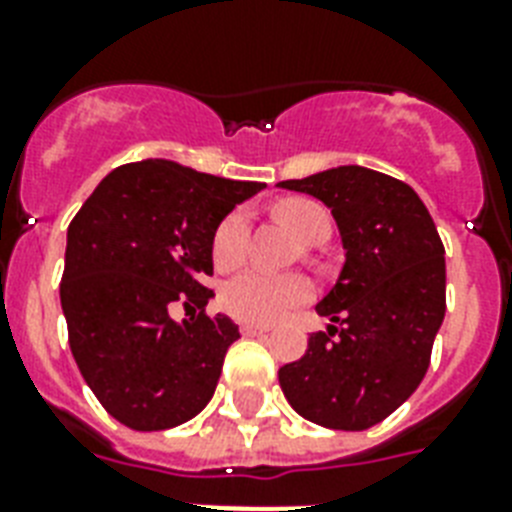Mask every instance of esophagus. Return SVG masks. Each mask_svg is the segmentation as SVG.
<instances>
[{
	"mask_svg": "<svg viewBox=\"0 0 512 512\" xmlns=\"http://www.w3.org/2000/svg\"><path fill=\"white\" fill-rule=\"evenodd\" d=\"M265 332H271L268 324H249V321L241 324V335L244 337H257V335H265Z\"/></svg>",
	"mask_w": 512,
	"mask_h": 512,
	"instance_id": "34e87169",
	"label": "esophagus"
}]
</instances>
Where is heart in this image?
Listing matches in <instances>:
<instances>
[{"instance_id": "1", "label": "heart", "mask_w": 512, "mask_h": 512, "mask_svg": "<svg viewBox=\"0 0 512 512\" xmlns=\"http://www.w3.org/2000/svg\"><path fill=\"white\" fill-rule=\"evenodd\" d=\"M273 215L300 236L305 244H321L332 231L329 212L311 199H284L273 207ZM249 217L244 209H233L217 223L212 233V263L217 271H231L247 255ZM311 295V284L303 276L247 271L231 279L220 292V303L233 319L273 324L284 319Z\"/></svg>"}]
</instances>
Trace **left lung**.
Wrapping results in <instances>:
<instances>
[{"label": "left lung", "instance_id": "8db88e82", "mask_svg": "<svg viewBox=\"0 0 512 512\" xmlns=\"http://www.w3.org/2000/svg\"><path fill=\"white\" fill-rule=\"evenodd\" d=\"M332 209L345 265L316 305L332 324L303 358L279 369L300 417L332 430H366L422 382L446 313L444 244L406 183L358 164L284 180Z\"/></svg>", "mask_w": 512, "mask_h": 512}]
</instances>
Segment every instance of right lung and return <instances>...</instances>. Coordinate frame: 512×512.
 <instances>
[{"label":"right lung","mask_w":512,"mask_h":512,"mask_svg":"<svg viewBox=\"0 0 512 512\" xmlns=\"http://www.w3.org/2000/svg\"><path fill=\"white\" fill-rule=\"evenodd\" d=\"M263 188L146 159L103 177L68 225V345L103 409L127 428H175L209 404L225 350L239 340L228 316L204 313L215 295L204 287L212 233Z\"/></svg>","instance_id":"right-lung-1"}]
</instances>
